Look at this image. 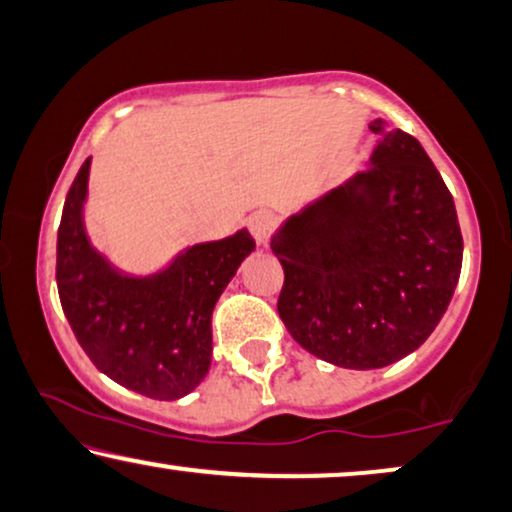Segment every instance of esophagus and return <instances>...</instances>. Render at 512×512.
Here are the masks:
<instances>
[{
    "mask_svg": "<svg viewBox=\"0 0 512 512\" xmlns=\"http://www.w3.org/2000/svg\"><path fill=\"white\" fill-rule=\"evenodd\" d=\"M278 227V220L274 213H269V210H257V213H252L248 217V229L250 234L255 236L257 243H267L271 236H274V231Z\"/></svg>",
    "mask_w": 512,
    "mask_h": 512,
    "instance_id": "obj_1",
    "label": "esophagus"
}]
</instances>
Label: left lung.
Here are the masks:
<instances>
[{
    "mask_svg": "<svg viewBox=\"0 0 512 512\" xmlns=\"http://www.w3.org/2000/svg\"><path fill=\"white\" fill-rule=\"evenodd\" d=\"M372 161L271 238L285 274L278 316L299 346L349 370L419 349L463 260L454 199L419 140L395 128Z\"/></svg>",
    "mask_w": 512,
    "mask_h": 512,
    "instance_id": "obj_1",
    "label": "left lung"
}]
</instances>
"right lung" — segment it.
<instances>
[{
  "label": "right lung",
  "mask_w": 512,
  "mask_h": 512,
  "mask_svg": "<svg viewBox=\"0 0 512 512\" xmlns=\"http://www.w3.org/2000/svg\"><path fill=\"white\" fill-rule=\"evenodd\" d=\"M81 163L58 227L56 281L74 337L102 374L154 400H177L201 384L213 356L210 313L238 264L255 248L241 229L192 245L161 274H121L88 243Z\"/></svg>",
  "instance_id": "right-lung-1"
}]
</instances>
